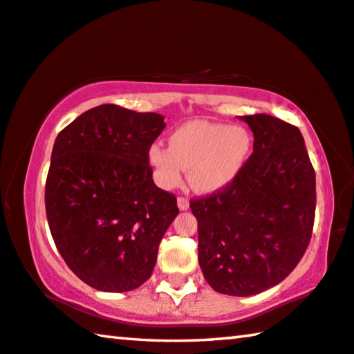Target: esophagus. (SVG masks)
<instances>
[{
  "instance_id": "obj_1",
  "label": "esophagus",
  "mask_w": 354,
  "mask_h": 354,
  "mask_svg": "<svg viewBox=\"0 0 354 354\" xmlns=\"http://www.w3.org/2000/svg\"><path fill=\"white\" fill-rule=\"evenodd\" d=\"M189 200L186 197H178V207L181 211H187L189 209Z\"/></svg>"
}]
</instances>
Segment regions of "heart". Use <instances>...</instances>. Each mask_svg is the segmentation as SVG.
I'll use <instances>...</instances> for the list:
<instances>
[{
	"instance_id": "1",
	"label": "heart",
	"mask_w": 354,
	"mask_h": 354,
	"mask_svg": "<svg viewBox=\"0 0 354 354\" xmlns=\"http://www.w3.org/2000/svg\"><path fill=\"white\" fill-rule=\"evenodd\" d=\"M170 148L156 143L148 149L154 178L164 189L176 187L183 170H189L190 186L200 192H216L238 176L250 153V136L243 127L192 121L170 136Z\"/></svg>"
}]
</instances>
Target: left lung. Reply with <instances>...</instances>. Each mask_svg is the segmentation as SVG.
I'll return each mask as SVG.
<instances>
[{
	"label": "left lung",
	"instance_id": "8db88e82",
	"mask_svg": "<svg viewBox=\"0 0 354 354\" xmlns=\"http://www.w3.org/2000/svg\"><path fill=\"white\" fill-rule=\"evenodd\" d=\"M254 153L228 186L190 200L198 263L212 290L261 293L298 266L315 221V170L296 126L271 115L241 116Z\"/></svg>",
	"mask_w": 354,
	"mask_h": 354
}]
</instances>
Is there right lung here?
Returning <instances> with one entry per match:
<instances>
[{"mask_svg": "<svg viewBox=\"0 0 354 354\" xmlns=\"http://www.w3.org/2000/svg\"><path fill=\"white\" fill-rule=\"evenodd\" d=\"M164 116L115 104L85 111L55 140L46 211L56 249L89 287L122 293L153 274L176 197L153 181L148 149Z\"/></svg>", "mask_w": 354, "mask_h": 354, "instance_id": "1", "label": "right lung"}]
</instances>
